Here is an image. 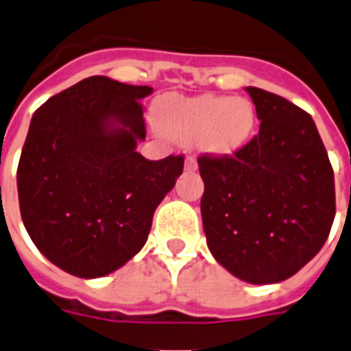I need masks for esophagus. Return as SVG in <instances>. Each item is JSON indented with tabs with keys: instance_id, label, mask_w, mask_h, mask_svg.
I'll use <instances>...</instances> for the list:
<instances>
[{
	"instance_id": "esophagus-1",
	"label": "esophagus",
	"mask_w": 351,
	"mask_h": 351,
	"mask_svg": "<svg viewBox=\"0 0 351 351\" xmlns=\"http://www.w3.org/2000/svg\"><path fill=\"white\" fill-rule=\"evenodd\" d=\"M185 170H186V172H196V170H197L196 159H192V157H186Z\"/></svg>"
}]
</instances>
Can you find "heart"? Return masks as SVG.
<instances>
[{
	"label": "heart",
	"instance_id": "obj_1",
	"mask_svg": "<svg viewBox=\"0 0 351 351\" xmlns=\"http://www.w3.org/2000/svg\"><path fill=\"white\" fill-rule=\"evenodd\" d=\"M155 123L172 141H194L202 154L229 157L254 136L257 112L246 97H165L155 110Z\"/></svg>",
	"mask_w": 351,
	"mask_h": 351
}]
</instances>
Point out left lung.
I'll return each mask as SVG.
<instances>
[{"instance_id":"8db88e82","label":"left lung","mask_w":351,"mask_h":351,"mask_svg":"<svg viewBox=\"0 0 351 351\" xmlns=\"http://www.w3.org/2000/svg\"><path fill=\"white\" fill-rule=\"evenodd\" d=\"M261 120L233 157L197 159L210 254L235 278L270 285L302 270L328 241L335 178L311 114L246 86Z\"/></svg>"}]
</instances>
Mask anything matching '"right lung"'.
<instances>
[{"label":"right lung","mask_w":351,"mask_h":351,"mask_svg":"<svg viewBox=\"0 0 351 351\" xmlns=\"http://www.w3.org/2000/svg\"><path fill=\"white\" fill-rule=\"evenodd\" d=\"M152 86L92 75L35 110L18 165L23 226L47 261L83 279L122 268L146 244L185 159H144L141 99Z\"/></svg>","instance_id":"1"}]
</instances>
